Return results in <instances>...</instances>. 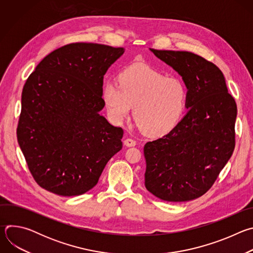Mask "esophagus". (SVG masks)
Returning a JSON list of instances; mask_svg holds the SVG:
<instances>
[{
  "label": "esophagus",
  "mask_w": 253,
  "mask_h": 253,
  "mask_svg": "<svg viewBox=\"0 0 253 253\" xmlns=\"http://www.w3.org/2000/svg\"><path fill=\"white\" fill-rule=\"evenodd\" d=\"M124 144L127 146V147H133L136 145V141L134 139H131V138H127L124 140Z\"/></svg>",
  "instance_id": "34e87169"
}]
</instances>
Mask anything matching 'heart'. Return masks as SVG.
Instances as JSON below:
<instances>
[{"mask_svg": "<svg viewBox=\"0 0 253 253\" xmlns=\"http://www.w3.org/2000/svg\"><path fill=\"white\" fill-rule=\"evenodd\" d=\"M119 84L107 82L103 101L113 122L121 123L133 108L139 126L149 135L171 129L181 116L186 102L184 83L174 76H164L147 65H132L118 76Z\"/></svg>", "mask_w": 253, "mask_h": 253, "instance_id": "obj_1", "label": "heart"}]
</instances>
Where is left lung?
<instances>
[{
	"mask_svg": "<svg viewBox=\"0 0 253 253\" xmlns=\"http://www.w3.org/2000/svg\"><path fill=\"white\" fill-rule=\"evenodd\" d=\"M150 50L182 77L188 112L144 146L145 187L165 201L193 200L211 188L233 153L236 103L212 62L186 51Z\"/></svg>",
	"mask_w": 253,
	"mask_h": 253,
	"instance_id": "8db88e82",
	"label": "left lung"
}]
</instances>
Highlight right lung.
Here are the masks:
<instances>
[{"mask_svg": "<svg viewBox=\"0 0 253 253\" xmlns=\"http://www.w3.org/2000/svg\"><path fill=\"white\" fill-rule=\"evenodd\" d=\"M123 53L101 44H68L47 55L27 79L17 138L33 178L47 191H89L122 149L123 129L99 112L104 75Z\"/></svg>", "mask_w": 253, "mask_h": 253, "instance_id": "obj_1", "label": "right lung"}]
</instances>
